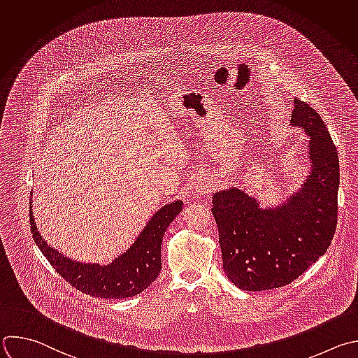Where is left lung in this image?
I'll list each match as a JSON object with an SVG mask.
<instances>
[{
	"label": "left lung",
	"mask_w": 358,
	"mask_h": 358,
	"mask_svg": "<svg viewBox=\"0 0 358 358\" xmlns=\"http://www.w3.org/2000/svg\"><path fill=\"white\" fill-rule=\"evenodd\" d=\"M291 116V125L310 138L312 170L299 192L273 209H262L256 198L236 187L212 196L223 270L243 291L288 285L327 252L336 231L340 182L336 146L308 102L295 98Z\"/></svg>",
	"instance_id": "obj_1"
}]
</instances>
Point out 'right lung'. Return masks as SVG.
Instances as JSON below:
<instances>
[{
  "label": "right lung",
  "mask_w": 358,
  "mask_h": 358,
  "mask_svg": "<svg viewBox=\"0 0 358 358\" xmlns=\"http://www.w3.org/2000/svg\"><path fill=\"white\" fill-rule=\"evenodd\" d=\"M181 210V201H174L159 209L131 249L106 266L85 264L64 257L42 239L32 215V205L29 215L36 246L50 266L70 285L90 296L122 299L141 294L156 281L162 270L163 236L169 224Z\"/></svg>",
  "instance_id": "add662e5"
}]
</instances>
